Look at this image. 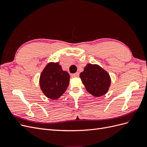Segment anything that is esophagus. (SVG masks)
I'll use <instances>...</instances> for the list:
<instances>
[{"instance_id":"34e87169","label":"esophagus","mask_w":147,"mask_h":147,"mask_svg":"<svg viewBox=\"0 0 147 147\" xmlns=\"http://www.w3.org/2000/svg\"><path fill=\"white\" fill-rule=\"evenodd\" d=\"M78 76H79V73L78 72L72 74V77H78Z\"/></svg>"}]
</instances>
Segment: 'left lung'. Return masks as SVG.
Masks as SVG:
<instances>
[{"instance_id":"obj_1","label":"left lung","mask_w":147,"mask_h":147,"mask_svg":"<svg viewBox=\"0 0 147 147\" xmlns=\"http://www.w3.org/2000/svg\"><path fill=\"white\" fill-rule=\"evenodd\" d=\"M80 77L86 90L92 96L100 97L108 91L111 83L110 75L99 65L87 64Z\"/></svg>"}]
</instances>
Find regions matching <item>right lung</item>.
I'll list each match as a JSON object with an SVG mask.
<instances>
[{
    "instance_id": "obj_1",
    "label": "right lung",
    "mask_w": 147,
    "mask_h": 147,
    "mask_svg": "<svg viewBox=\"0 0 147 147\" xmlns=\"http://www.w3.org/2000/svg\"><path fill=\"white\" fill-rule=\"evenodd\" d=\"M70 75L62 69L58 63L47 65L40 77V86L47 97L57 99L66 91L69 84Z\"/></svg>"
}]
</instances>
